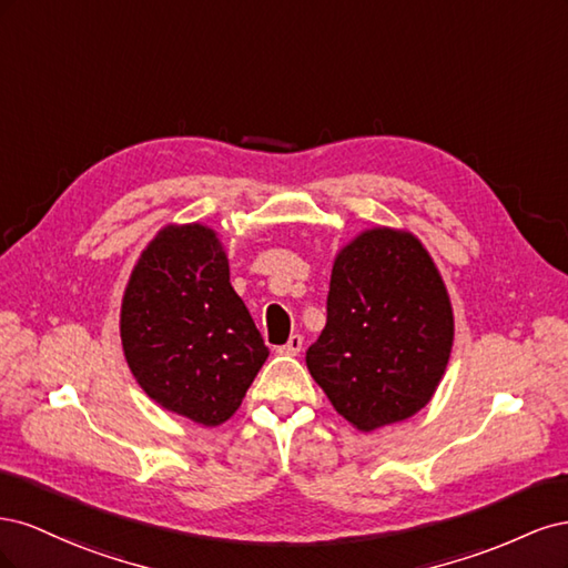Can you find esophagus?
<instances>
[{"label":"esophagus","mask_w":568,"mask_h":568,"mask_svg":"<svg viewBox=\"0 0 568 568\" xmlns=\"http://www.w3.org/2000/svg\"><path fill=\"white\" fill-rule=\"evenodd\" d=\"M303 348V336L301 334H291V338L284 343V346L277 348L280 355H298Z\"/></svg>","instance_id":"1"}]
</instances>
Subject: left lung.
<instances>
[{
    "instance_id": "left-lung-1",
    "label": "left lung",
    "mask_w": 568,
    "mask_h": 568,
    "mask_svg": "<svg viewBox=\"0 0 568 568\" xmlns=\"http://www.w3.org/2000/svg\"><path fill=\"white\" fill-rule=\"evenodd\" d=\"M455 336L448 288L419 239L374 227L334 261L326 324L305 353L313 379L359 432L432 400Z\"/></svg>"
}]
</instances>
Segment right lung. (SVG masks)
I'll use <instances>...</instances> for the list:
<instances>
[{"label":"right lung","mask_w":568,"mask_h":568,"mask_svg":"<svg viewBox=\"0 0 568 568\" xmlns=\"http://www.w3.org/2000/svg\"><path fill=\"white\" fill-rule=\"evenodd\" d=\"M136 384L163 409L203 426L227 422L270 351L230 284L217 234L168 225L142 251L120 307Z\"/></svg>","instance_id":"obj_1"}]
</instances>
